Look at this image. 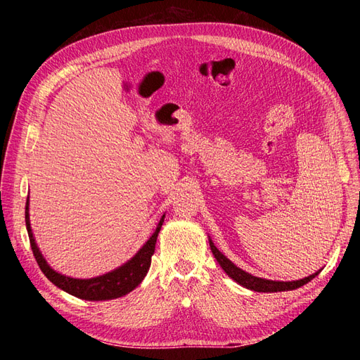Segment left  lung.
Listing matches in <instances>:
<instances>
[{
	"label": "left lung",
	"mask_w": 360,
	"mask_h": 360,
	"mask_svg": "<svg viewBox=\"0 0 360 360\" xmlns=\"http://www.w3.org/2000/svg\"><path fill=\"white\" fill-rule=\"evenodd\" d=\"M210 249L216 258L217 263H219V266L224 269L225 274L230 276L231 279H234L237 284H240L242 287L245 288H249V290H254V291H258V292H276V291H290V290H296L304 284H308L309 281H312L315 276L319 275V271H315L314 275H309L307 278L303 279H299V281H288V282H284V281H270V279H263V278H257V276H252L250 274H248V271L242 270L240 267H237L233 261L228 259L219 249H217L214 246V243L210 240Z\"/></svg>",
	"instance_id": "obj_1"
}]
</instances>
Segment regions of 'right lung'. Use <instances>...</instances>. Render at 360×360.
<instances>
[{
  "label": "right lung",
  "mask_w": 360,
  "mask_h": 360,
  "mask_svg": "<svg viewBox=\"0 0 360 360\" xmlns=\"http://www.w3.org/2000/svg\"><path fill=\"white\" fill-rule=\"evenodd\" d=\"M28 205L30 202L27 198L25 224H27V231H28L32 254H34V258L37 261L40 270L45 274V276L52 282L53 285H57L58 288L72 294L75 297L97 302V300H111V299L126 296L127 292L136 288L141 284V281L146 278L151 264V255L155 254L158 234L162 228L163 217H165V214L160 217L155 233L151 234V237L144 243V246L141 248L135 254V257L130 258L126 264L102 276L91 278V279H75V278L64 276L58 274V271L51 269V266L46 263V259L43 258L41 252L36 245L34 237H32Z\"/></svg>",
  "instance_id": "obj_1"
}]
</instances>
